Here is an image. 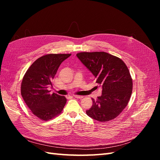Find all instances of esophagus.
Listing matches in <instances>:
<instances>
[{
	"label": "esophagus",
	"instance_id": "34e87169",
	"mask_svg": "<svg viewBox=\"0 0 160 160\" xmlns=\"http://www.w3.org/2000/svg\"><path fill=\"white\" fill-rule=\"evenodd\" d=\"M74 98H77V99H82L83 98V96H81V95H73Z\"/></svg>",
	"mask_w": 160,
	"mask_h": 160
}]
</instances>
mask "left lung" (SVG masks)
Segmentation results:
<instances>
[{"label":"left lung","instance_id":"left-lung-1","mask_svg":"<svg viewBox=\"0 0 160 160\" xmlns=\"http://www.w3.org/2000/svg\"><path fill=\"white\" fill-rule=\"evenodd\" d=\"M77 57L102 87V95L86 111L90 118L105 122L117 118L126 107L133 89L128 67L120 58L105 52H81Z\"/></svg>","mask_w":160,"mask_h":160}]
</instances>
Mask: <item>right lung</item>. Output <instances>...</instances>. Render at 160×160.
Returning <instances> with one entry per match:
<instances>
[{
	"label": "right lung",
	"mask_w": 160,
	"mask_h": 160,
	"mask_svg": "<svg viewBox=\"0 0 160 160\" xmlns=\"http://www.w3.org/2000/svg\"><path fill=\"white\" fill-rule=\"evenodd\" d=\"M71 54H48L37 59L28 69L21 83V92L32 113L43 121L59 115L67 102L64 96L50 93L47 88L61 62Z\"/></svg>",
	"instance_id": "1"
}]
</instances>
